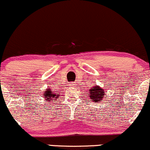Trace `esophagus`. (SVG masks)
<instances>
[{
    "label": "esophagus",
    "mask_w": 150,
    "mask_h": 150,
    "mask_svg": "<svg viewBox=\"0 0 150 150\" xmlns=\"http://www.w3.org/2000/svg\"><path fill=\"white\" fill-rule=\"evenodd\" d=\"M75 85H76V84H75V82H74V83H71V84H70V86H75Z\"/></svg>",
    "instance_id": "esophagus-1"
}]
</instances>
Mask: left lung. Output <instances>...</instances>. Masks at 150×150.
Masks as SVG:
<instances>
[{"instance_id":"1","label":"left lung","mask_w":150,"mask_h":150,"mask_svg":"<svg viewBox=\"0 0 150 150\" xmlns=\"http://www.w3.org/2000/svg\"><path fill=\"white\" fill-rule=\"evenodd\" d=\"M89 94L90 99L94 102H100L105 96L104 90L98 85L94 86L92 89H89Z\"/></svg>"}]
</instances>
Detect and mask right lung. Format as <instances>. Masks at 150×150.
Segmentation results:
<instances>
[{
    "label": "right lung",
    "mask_w": 150,
    "mask_h": 150,
    "mask_svg": "<svg viewBox=\"0 0 150 150\" xmlns=\"http://www.w3.org/2000/svg\"><path fill=\"white\" fill-rule=\"evenodd\" d=\"M43 96H44L45 101H49V102H52V101L56 100L58 98L59 93H54L50 88H48L44 92H43Z\"/></svg>",
    "instance_id": "right-lung-1"
}]
</instances>
